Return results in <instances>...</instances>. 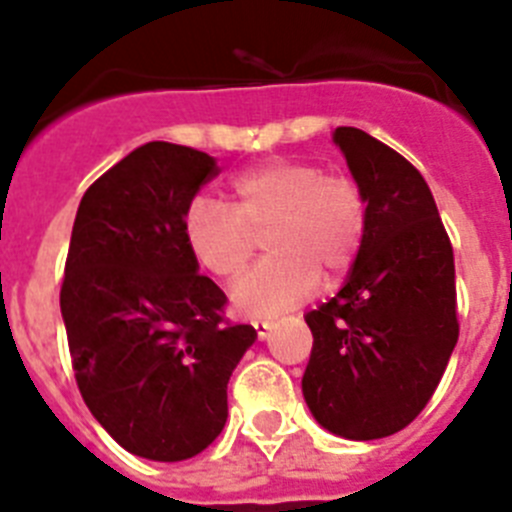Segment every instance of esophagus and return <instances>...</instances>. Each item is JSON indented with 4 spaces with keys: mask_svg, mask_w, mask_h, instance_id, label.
I'll list each match as a JSON object with an SVG mask.
<instances>
[{
    "mask_svg": "<svg viewBox=\"0 0 512 512\" xmlns=\"http://www.w3.org/2000/svg\"><path fill=\"white\" fill-rule=\"evenodd\" d=\"M253 328H256V336H259L261 341H266V338L271 336V323H269V320H253Z\"/></svg>",
    "mask_w": 512,
    "mask_h": 512,
    "instance_id": "34e87169",
    "label": "esophagus"
}]
</instances>
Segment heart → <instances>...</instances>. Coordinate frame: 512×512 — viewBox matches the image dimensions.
<instances>
[{"instance_id": "heart-1", "label": "heart", "mask_w": 512, "mask_h": 512, "mask_svg": "<svg viewBox=\"0 0 512 512\" xmlns=\"http://www.w3.org/2000/svg\"><path fill=\"white\" fill-rule=\"evenodd\" d=\"M233 205L194 197L184 212V243L212 277L241 274L266 233L271 259L246 271L230 289L235 310L251 318L277 315L318 289L320 274L341 279L361 251L366 200L351 176L325 174L312 161L271 158L230 176Z\"/></svg>"}]
</instances>
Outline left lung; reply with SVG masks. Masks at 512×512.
<instances>
[{"label":"left lung","mask_w":512,"mask_h":512,"mask_svg":"<svg viewBox=\"0 0 512 512\" xmlns=\"http://www.w3.org/2000/svg\"><path fill=\"white\" fill-rule=\"evenodd\" d=\"M336 146L366 200L361 251L336 297L310 310L307 408L351 441L392 436L436 392L459 338L454 248L408 158L359 128Z\"/></svg>","instance_id":"1"}]
</instances>
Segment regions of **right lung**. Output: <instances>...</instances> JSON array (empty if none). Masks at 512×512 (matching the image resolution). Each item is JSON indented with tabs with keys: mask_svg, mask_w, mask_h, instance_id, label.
Instances as JSON below:
<instances>
[{
	"mask_svg": "<svg viewBox=\"0 0 512 512\" xmlns=\"http://www.w3.org/2000/svg\"><path fill=\"white\" fill-rule=\"evenodd\" d=\"M215 158L153 140L81 197L61 284L79 392L122 449L153 461L205 451L228 418V379L256 341L223 318L225 292L197 274L184 212Z\"/></svg>",
	"mask_w": 512,
	"mask_h": 512,
	"instance_id": "add662e5",
	"label": "right lung"
}]
</instances>
